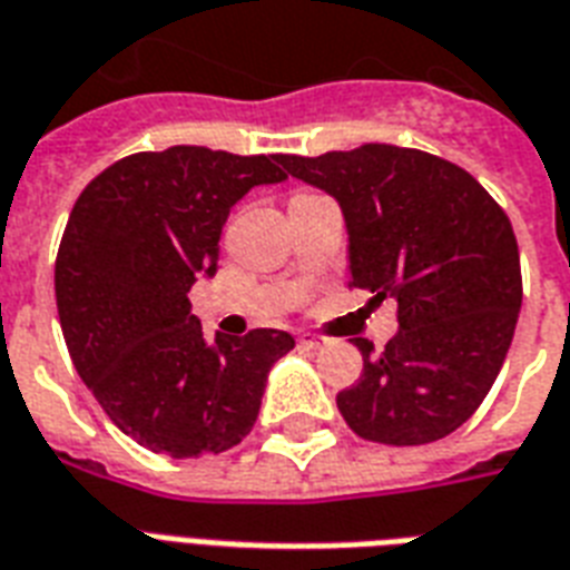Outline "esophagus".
Here are the masks:
<instances>
[{
  "mask_svg": "<svg viewBox=\"0 0 570 570\" xmlns=\"http://www.w3.org/2000/svg\"><path fill=\"white\" fill-rule=\"evenodd\" d=\"M299 345L308 347V351H324L330 345V338L324 335H315V333H299Z\"/></svg>",
  "mask_w": 570,
  "mask_h": 570,
  "instance_id": "esophagus-1",
  "label": "esophagus"
}]
</instances>
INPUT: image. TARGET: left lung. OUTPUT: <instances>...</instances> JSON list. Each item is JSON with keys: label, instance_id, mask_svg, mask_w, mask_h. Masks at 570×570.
<instances>
[{"label": "left lung", "instance_id": "obj_1", "mask_svg": "<svg viewBox=\"0 0 570 570\" xmlns=\"http://www.w3.org/2000/svg\"><path fill=\"white\" fill-rule=\"evenodd\" d=\"M279 166L342 207L351 288L399 303L381 354L354 338L363 377L335 395L345 422L386 445L452 434L491 392L518 326L523 282L505 210L470 171L416 148L279 154Z\"/></svg>", "mask_w": 570, "mask_h": 570}]
</instances>
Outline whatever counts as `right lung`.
<instances>
[{"label": "right lung", "instance_id": "obj_1", "mask_svg": "<svg viewBox=\"0 0 570 570\" xmlns=\"http://www.w3.org/2000/svg\"><path fill=\"white\" fill-rule=\"evenodd\" d=\"M279 154L175 145L104 169L70 210L56 258L61 333L97 404L151 452L198 458L253 431L285 330L216 333L205 342L189 306L214 276L232 207L279 184Z\"/></svg>", "mask_w": 570, "mask_h": 570}]
</instances>
